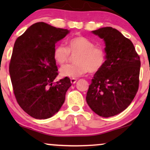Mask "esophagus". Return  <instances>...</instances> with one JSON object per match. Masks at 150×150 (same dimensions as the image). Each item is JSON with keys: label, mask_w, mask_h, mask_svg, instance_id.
I'll return each mask as SVG.
<instances>
[{"label": "esophagus", "mask_w": 150, "mask_h": 150, "mask_svg": "<svg viewBox=\"0 0 150 150\" xmlns=\"http://www.w3.org/2000/svg\"><path fill=\"white\" fill-rule=\"evenodd\" d=\"M70 82H71L72 84H75V82H77V79H75V78H71V79H70Z\"/></svg>", "instance_id": "esophagus-1"}]
</instances>
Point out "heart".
Instances as JSON below:
<instances>
[{
  "label": "heart",
  "mask_w": 150,
  "mask_h": 150,
  "mask_svg": "<svg viewBox=\"0 0 150 150\" xmlns=\"http://www.w3.org/2000/svg\"><path fill=\"white\" fill-rule=\"evenodd\" d=\"M70 53L77 54L74 64L62 66L60 74L62 77L77 78L87 72L96 73L104 67L106 60V51L102 46L94 44L84 37H75L70 39L68 48L63 44H58L53 49V58L59 65L68 61Z\"/></svg>",
  "instance_id": "obj_1"
}]
</instances>
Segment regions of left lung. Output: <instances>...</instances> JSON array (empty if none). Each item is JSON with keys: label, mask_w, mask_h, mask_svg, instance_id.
<instances>
[{"label": "left lung", "mask_w": 150, "mask_h": 150, "mask_svg": "<svg viewBox=\"0 0 150 150\" xmlns=\"http://www.w3.org/2000/svg\"><path fill=\"white\" fill-rule=\"evenodd\" d=\"M92 33L104 40L106 60L94 74L86 101L94 113L108 118L124 111L135 97L140 59L131 41L116 29L101 27Z\"/></svg>", "instance_id": "left-lung-1"}]
</instances>
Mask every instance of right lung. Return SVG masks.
Returning <instances> with one entry per match:
<instances>
[{
  "instance_id": "add662e5",
  "label": "right lung",
  "mask_w": 150,
  "mask_h": 150,
  "mask_svg": "<svg viewBox=\"0 0 150 150\" xmlns=\"http://www.w3.org/2000/svg\"><path fill=\"white\" fill-rule=\"evenodd\" d=\"M69 33L70 30L37 22L15 43L9 66L13 91L20 107L34 118L46 119L58 113L72 85L69 77L52 85L58 75L55 44Z\"/></svg>"
}]
</instances>
